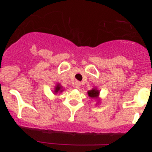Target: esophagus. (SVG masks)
Instances as JSON below:
<instances>
[{
	"label": "esophagus",
	"instance_id": "esophagus-1",
	"mask_svg": "<svg viewBox=\"0 0 152 152\" xmlns=\"http://www.w3.org/2000/svg\"><path fill=\"white\" fill-rule=\"evenodd\" d=\"M80 85H81V84H80L79 82L76 81V82H75L74 84H73V86H74V88H78L80 87Z\"/></svg>",
	"mask_w": 152,
	"mask_h": 152
}]
</instances>
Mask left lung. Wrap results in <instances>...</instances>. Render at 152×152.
I'll return each mask as SVG.
<instances>
[{"mask_svg": "<svg viewBox=\"0 0 152 152\" xmlns=\"http://www.w3.org/2000/svg\"><path fill=\"white\" fill-rule=\"evenodd\" d=\"M88 96H90L91 98H93V99H96L98 97L99 94V91L98 90L96 89H92L88 91Z\"/></svg>", "mask_w": 152, "mask_h": 152, "instance_id": "obj_1", "label": "left lung"}]
</instances>
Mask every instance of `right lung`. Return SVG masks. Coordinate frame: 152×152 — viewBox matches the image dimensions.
Masks as SVG:
<instances>
[{
	"mask_svg": "<svg viewBox=\"0 0 152 152\" xmlns=\"http://www.w3.org/2000/svg\"><path fill=\"white\" fill-rule=\"evenodd\" d=\"M55 93H58V92H61L62 90H61V87L60 86V85H57L56 86V88H55Z\"/></svg>",
	"mask_w": 152,
	"mask_h": 152,
	"instance_id": "1",
	"label": "right lung"
}]
</instances>
